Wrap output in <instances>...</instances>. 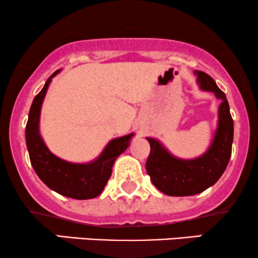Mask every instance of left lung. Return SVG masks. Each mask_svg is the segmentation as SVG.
Segmentation results:
<instances>
[{
    "mask_svg": "<svg viewBox=\"0 0 258 258\" xmlns=\"http://www.w3.org/2000/svg\"><path fill=\"white\" fill-rule=\"evenodd\" d=\"M195 74L201 90L214 92L216 97L222 100L218 111V128L210 149L195 160L173 158L158 141L148 138L150 154L146 162L147 173L153 184L170 197L199 194L214 185L224 172L232 155L234 125L226 94L206 73L195 72Z\"/></svg>",
    "mask_w": 258,
    "mask_h": 258,
    "instance_id": "left-lung-1",
    "label": "left lung"
}]
</instances>
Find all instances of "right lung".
Wrapping results in <instances>:
<instances>
[{
  "label": "right lung",
  "mask_w": 258,
  "mask_h": 258,
  "mask_svg": "<svg viewBox=\"0 0 258 258\" xmlns=\"http://www.w3.org/2000/svg\"><path fill=\"white\" fill-rule=\"evenodd\" d=\"M58 73L59 70L52 74L51 78L47 80L42 90L34 98L29 111L28 123L25 127L29 156L35 172L52 190L73 199H93L103 191L111 176V168L115 160L127 149L133 135L112 139L102 155L91 164H70L53 155L44 146L38 133V120L47 88L53 76Z\"/></svg>",
  "instance_id": "obj_1"
}]
</instances>
